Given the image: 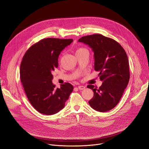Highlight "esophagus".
<instances>
[{
    "mask_svg": "<svg viewBox=\"0 0 149 149\" xmlns=\"http://www.w3.org/2000/svg\"><path fill=\"white\" fill-rule=\"evenodd\" d=\"M78 89L80 90H84L85 88H86V87H85L83 86H79L78 87Z\"/></svg>",
    "mask_w": 149,
    "mask_h": 149,
    "instance_id": "1",
    "label": "esophagus"
}]
</instances>
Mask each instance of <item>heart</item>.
I'll return each mask as SVG.
<instances>
[{
	"instance_id": "b5f03b06",
	"label": "heart",
	"mask_w": 149,
	"mask_h": 149,
	"mask_svg": "<svg viewBox=\"0 0 149 149\" xmlns=\"http://www.w3.org/2000/svg\"><path fill=\"white\" fill-rule=\"evenodd\" d=\"M85 51H87V50L86 49V48H78L77 50H76V52H75V53L76 54H78V53H81V52H85Z\"/></svg>"
}]
</instances>
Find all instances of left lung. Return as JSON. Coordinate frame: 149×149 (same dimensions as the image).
Wrapping results in <instances>:
<instances>
[{"instance_id": "obj_1", "label": "left lung", "mask_w": 149, "mask_h": 149, "mask_svg": "<svg viewBox=\"0 0 149 149\" xmlns=\"http://www.w3.org/2000/svg\"><path fill=\"white\" fill-rule=\"evenodd\" d=\"M78 41L92 48L94 70L99 72L100 80L103 81L99 88L87 86L94 92L88 103L96 111H110L117 105L129 84L130 71L127 54L117 41L101 34L85 36Z\"/></svg>"}]
</instances>
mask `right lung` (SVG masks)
I'll return each instance as SVG.
<instances>
[{
	"instance_id": "right-lung-1",
	"label": "right lung",
	"mask_w": 149,
	"mask_h": 149,
	"mask_svg": "<svg viewBox=\"0 0 149 149\" xmlns=\"http://www.w3.org/2000/svg\"><path fill=\"white\" fill-rule=\"evenodd\" d=\"M72 39L44 38L32 45L25 52L20 66L21 82L26 97L35 109L45 115L61 110L72 92L69 82L56 88L52 72L58 66L61 52L70 45Z\"/></svg>"
}]
</instances>
